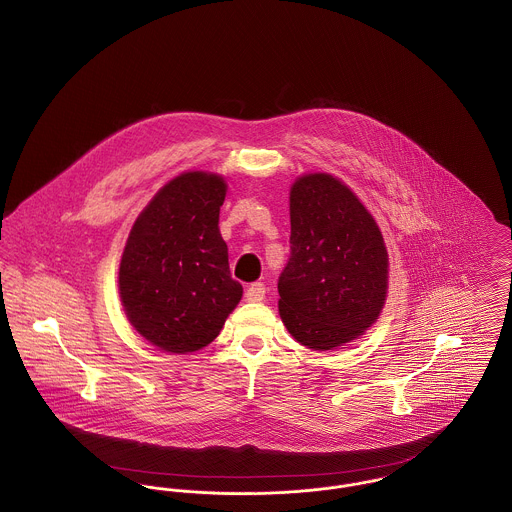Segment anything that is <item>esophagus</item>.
<instances>
[{"instance_id": "1", "label": "esophagus", "mask_w": 512, "mask_h": 512, "mask_svg": "<svg viewBox=\"0 0 512 512\" xmlns=\"http://www.w3.org/2000/svg\"><path fill=\"white\" fill-rule=\"evenodd\" d=\"M264 297H266V286L262 282H256V284L248 286V290H246L248 301H262Z\"/></svg>"}]
</instances>
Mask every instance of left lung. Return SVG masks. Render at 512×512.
Returning a JSON list of instances; mask_svg holds the SVG:
<instances>
[{"label": "left lung", "instance_id": "obj_1", "mask_svg": "<svg viewBox=\"0 0 512 512\" xmlns=\"http://www.w3.org/2000/svg\"><path fill=\"white\" fill-rule=\"evenodd\" d=\"M290 260L278 280L280 317L313 351L339 349L372 327L388 292V252L361 199L329 173L290 191Z\"/></svg>", "mask_w": 512, "mask_h": 512}]
</instances>
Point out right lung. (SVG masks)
Masks as SVG:
<instances>
[{"mask_svg":"<svg viewBox=\"0 0 512 512\" xmlns=\"http://www.w3.org/2000/svg\"><path fill=\"white\" fill-rule=\"evenodd\" d=\"M224 177L185 171L134 222L118 272L132 327L165 353H195L219 337L242 297L219 230Z\"/></svg>","mask_w":512,"mask_h":512,"instance_id":"add662e5","label":"right lung"}]
</instances>
